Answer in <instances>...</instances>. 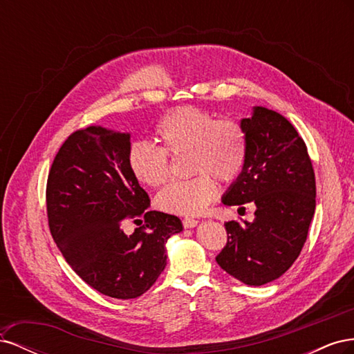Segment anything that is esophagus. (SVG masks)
I'll list each match as a JSON object with an SVG mask.
<instances>
[{"mask_svg":"<svg viewBox=\"0 0 354 354\" xmlns=\"http://www.w3.org/2000/svg\"><path fill=\"white\" fill-rule=\"evenodd\" d=\"M198 220H195V218H185L183 220V226L186 227V229H192V227H195V226H198Z\"/></svg>","mask_w":354,"mask_h":354,"instance_id":"esophagus-1","label":"esophagus"}]
</instances>
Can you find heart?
<instances>
[{
    "mask_svg": "<svg viewBox=\"0 0 354 354\" xmlns=\"http://www.w3.org/2000/svg\"><path fill=\"white\" fill-rule=\"evenodd\" d=\"M155 136L160 147L133 142L127 164L133 177L147 187H159L171 174V156L189 155L187 165L194 178L173 181L159 192L156 207L177 216H198L216 199L221 183L238 178L246 159V137L239 122L229 118L216 120L196 106L174 109L162 118Z\"/></svg>",
    "mask_w": 354,
    "mask_h": 354,
    "instance_id": "obj_1",
    "label": "heart"
}]
</instances>
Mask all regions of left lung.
I'll return each instance as SVG.
<instances>
[{"label":"left lung","instance_id":"8db88e82","mask_svg":"<svg viewBox=\"0 0 354 354\" xmlns=\"http://www.w3.org/2000/svg\"><path fill=\"white\" fill-rule=\"evenodd\" d=\"M246 137L242 173L223 198L224 205H255V220L227 221V243L216 257L238 281L260 286L294 264L307 239L316 208V180L307 146L294 125L257 106L241 121Z\"/></svg>","mask_w":354,"mask_h":354}]
</instances>
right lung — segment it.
<instances>
[{"label": "right lung", "instance_id": "right-lung-1", "mask_svg": "<svg viewBox=\"0 0 354 354\" xmlns=\"http://www.w3.org/2000/svg\"><path fill=\"white\" fill-rule=\"evenodd\" d=\"M130 134L103 127L73 131L53 160L46 190L51 236L84 282L103 295L137 298L167 266L178 217L149 211L151 199L127 164ZM144 224L125 235L122 223Z\"/></svg>", "mask_w": 354, "mask_h": 354}]
</instances>
